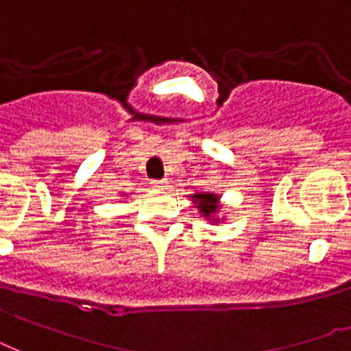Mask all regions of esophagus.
Instances as JSON below:
<instances>
[{
  "label": "esophagus",
  "instance_id": "1",
  "mask_svg": "<svg viewBox=\"0 0 351 351\" xmlns=\"http://www.w3.org/2000/svg\"><path fill=\"white\" fill-rule=\"evenodd\" d=\"M152 185H154L155 189H166L168 183H166V181H160V179H154V181H152Z\"/></svg>",
  "mask_w": 351,
  "mask_h": 351
}]
</instances>
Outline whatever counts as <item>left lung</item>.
Segmentation results:
<instances>
[{"mask_svg": "<svg viewBox=\"0 0 351 351\" xmlns=\"http://www.w3.org/2000/svg\"><path fill=\"white\" fill-rule=\"evenodd\" d=\"M218 194H213V192H197V194H192V202L196 204L197 210L202 213V216L209 218V220H215V215L220 209V204H218Z\"/></svg>", "mask_w": 351, "mask_h": 351, "instance_id": "obj_1", "label": "left lung"}]
</instances>
